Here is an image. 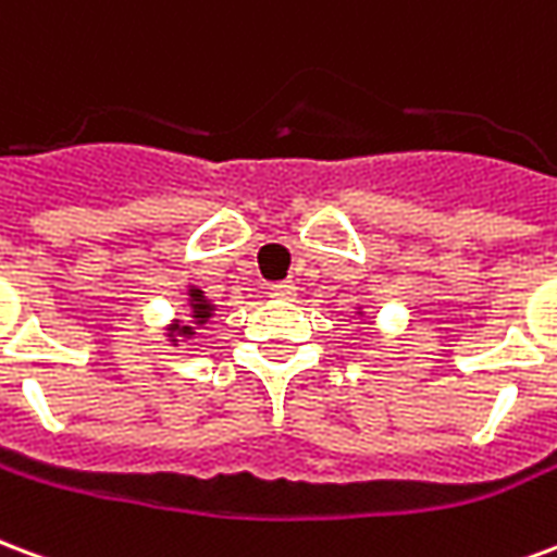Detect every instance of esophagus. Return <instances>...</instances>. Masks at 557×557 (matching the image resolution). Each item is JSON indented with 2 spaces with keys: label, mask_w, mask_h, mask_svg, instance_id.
<instances>
[{
  "label": "esophagus",
  "mask_w": 557,
  "mask_h": 557,
  "mask_svg": "<svg viewBox=\"0 0 557 557\" xmlns=\"http://www.w3.org/2000/svg\"><path fill=\"white\" fill-rule=\"evenodd\" d=\"M270 290H273V296H278V299H294L296 284L294 282H275Z\"/></svg>",
  "instance_id": "34e87169"
}]
</instances>
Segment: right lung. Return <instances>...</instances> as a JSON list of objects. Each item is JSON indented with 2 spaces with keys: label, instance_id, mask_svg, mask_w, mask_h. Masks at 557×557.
Masks as SVG:
<instances>
[{
  "label": "right lung",
  "instance_id": "add662e5",
  "mask_svg": "<svg viewBox=\"0 0 557 557\" xmlns=\"http://www.w3.org/2000/svg\"><path fill=\"white\" fill-rule=\"evenodd\" d=\"M189 306H193V323H195V326H201V323H207V320L213 318V311H216V308L207 302L201 290H189ZM195 326H172V332H169V335H172V338H174V335H184V338H193Z\"/></svg>",
  "mask_w": 557,
  "mask_h": 557
}]
</instances>
